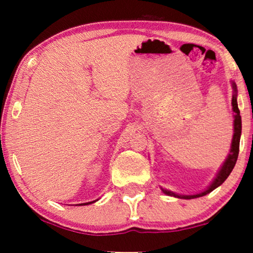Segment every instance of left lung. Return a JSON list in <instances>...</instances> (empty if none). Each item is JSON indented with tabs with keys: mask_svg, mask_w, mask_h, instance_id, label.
<instances>
[{
	"mask_svg": "<svg viewBox=\"0 0 253 253\" xmlns=\"http://www.w3.org/2000/svg\"><path fill=\"white\" fill-rule=\"evenodd\" d=\"M233 88H234V95H233V100H231V105H233V110L235 113V120H234V137H233V141H231V148H230V153L228 155L227 160L224 161V164L222 167H221L219 174L214 179L212 184H211L207 190H205L204 192H200L198 195H192V196H181V195H176V193L168 191V190H162L166 195L168 196H174L177 197V198H183V199H192V198H198V197H203L206 196L207 193L212 192L214 189H216L217 186H220L222 183L226 181L228 176L230 175L231 170H233L235 167V164H236L237 158H238V152H240V138H241V131H242V120H241V115H240V109H238L237 106V88L235 83H233Z\"/></svg>",
	"mask_w": 253,
	"mask_h": 253,
	"instance_id": "8db88e82",
	"label": "left lung"
}]
</instances>
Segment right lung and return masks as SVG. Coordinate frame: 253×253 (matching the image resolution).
<instances>
[{
  "instance_id": "add662e5",
  "label": "right lung",
  "mask_w": 253,
  "mask_h": 253,
  "mask_svg": "<svg viewBox=\"0 0 253 253\" xmlns=\"http://www.w3.org/2000/svg\"><path fill=\"white\" fill-rule=\"evenodd\" d=\"M92 203H94V202H89V203H85V204H81V205H88V204H92Z\"/></svg>"
}]
</instances>
